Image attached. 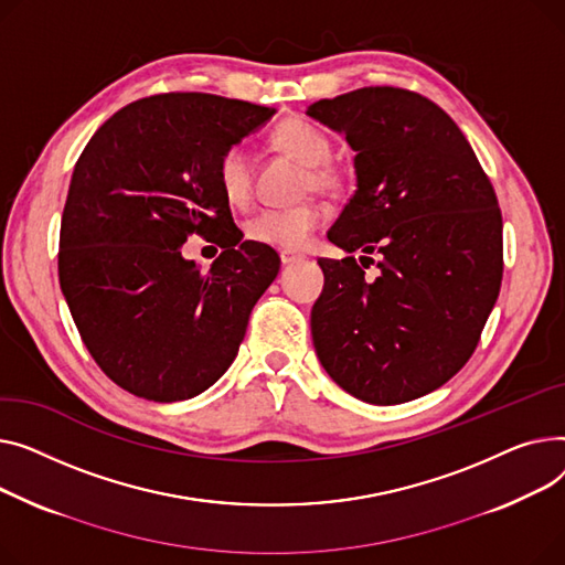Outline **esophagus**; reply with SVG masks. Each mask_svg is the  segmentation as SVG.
Segmentation results:
<instances>
[{
  "label": "esophagus",
  "instance_id": "obj_1",
  "mask_svg": "<svg viewBox=\"0 0 565 565\" xmlns=\"http://www.w3.org/2000/svg\"><path fill=\"white\" fill-rule=\"evenodd\" d=\"M306 255L303 253H296V250H280V262L282 264H291L296 259H303Z\"/></svg>",
  "mask_w": 565,
  "mask_h": 565
}]
</instances>
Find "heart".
<instances>
[{"label": "heart", "instance_id": "obj_1", "mask_svg": "<svg viewBox=\"0 0 565 565\" xmlns=\"http://www.w3.org/2000/svg\"><path fill=\"white\" fill-rule=\"evenodd\" d=\"M271 143L308 166L306 189L333 193L342 186V173L330 161L333 141L326 131L301 118L280 122L271 131ZM216 184L232 207H244L253 193V163L250 152L242 143L227 146L216 161ZM323 223V210L317 203H301L291 207L259 210L246 221V237L250 242L282 250L303 248Z\"/></svg>", "mask_w": 565, "mask_h": 565}]
</instances>
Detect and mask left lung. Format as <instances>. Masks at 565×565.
Instances as JSON below:
<instances>
[{
  "instance_id": "left-lung-1",
  "label": "left lung",
  "mask_w": 565,
  "mask_h": 565,
  "mask_svg": "<svg viewBox=\"0 0 565 565\" xmlns=\"http://www.w3.org/2000/svg\"><path fill=\"white\" fill-rule=\"evenodd\" d=\"M308 116L344 131L358 189L319 257L312 342L355 399L404 404L438 390L475 353L504 271L502 212L458 125L428 97L367 86L319 99ZM361 262L380 255L376 281Z\"/></svg>"
}]
</instances>
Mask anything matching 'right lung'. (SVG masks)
<instances>
[{
	"instance_id": "1",
	"label": "right lung",
	"mask_w": 565,
	"mask_h": 565,
	"mask_svg": "<svg viewBox=\"0 0 565 565\" xmlns=\"http://www.w3.org/2000/svg\"><path fill=\"white\" fill-rule=\"evenodd\" d=\"M274 114L210 93L150 95L116 111L75 163L61 291L97 367L141 399L171 404L214 385L280 271L271 246L242 242L216 184L221 152ZM191 234L224 248L210 273L181 257Z\"/></svg>"
}]
</instances>
